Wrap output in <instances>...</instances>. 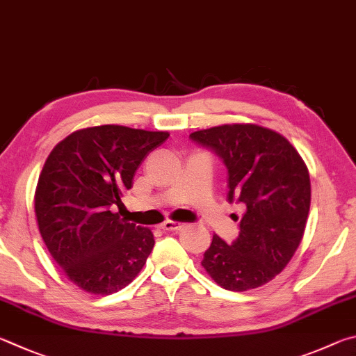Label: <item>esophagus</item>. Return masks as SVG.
I'll list each match as a JSON object with an SVG mask.
<instances>
[{"mask_svg": "<svg viewBox=\"0 0 356 356\" xmlns=\"http://www.w3.org/2000/svg\"><path fill=\"white\" fill-rule=\"evenodd\" d=\"M183 227H184V223L175 222V220H165L161 225V228L165 229V232H178V229H181Z\"/></svg>", "mask_w": 356, "mask_h": 356, "instance_id": "1", "label": "esophagus"}]
</instances>
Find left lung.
<instances>
[{
  "instance_id": "8db88e82",
  "label": "left lung",
  "mask_w": 356,
  "mask_h": 356,
  "mask_svg": "<svg viewBox=\"0 0 356 356\" xmlns=\"http://www.w3.org/2000/svg\"><path fill=\"white\" fill-rule=\"evenodd\" d=\"M189 137L222 159L228 202L245 208L238 238L227 244L214 234L202 266L228 291L269 283L303 238L311 203L307 165L286 137L258 124H222Z\"/></svg>"
}]
</instances>
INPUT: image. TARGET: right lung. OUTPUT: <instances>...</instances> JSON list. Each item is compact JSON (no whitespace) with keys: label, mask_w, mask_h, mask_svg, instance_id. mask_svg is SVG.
Segmentation results:
<instances>
[{"label":"right lung","mask_w":356,"mask_h":356,"mask_svg":"<svg viewBox=\"0 0 356 356\" xmlns=\"http://www.w3.org/2000/svg\"><path fill=\"white\" fill-rule=\"evenodd\" d=\"M165 131L103 124L76 131L49 153L35 189L42 239L81 289L108 296L136 278L152 253V229L120 219L122 197Z\"/></svg>","instance_id":"1"}]
</instances>
